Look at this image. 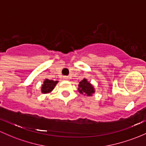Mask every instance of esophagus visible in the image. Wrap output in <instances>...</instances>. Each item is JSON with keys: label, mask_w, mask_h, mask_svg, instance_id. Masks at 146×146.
Listing matches in <instances>:
<instances>
[{"label": "esophagus", "mask_w": 146, "mask_h": 146, "mask_svg": "<svg viewBox=\"0 0 146 146\" xmlns=\"http://www.w3.org/2000/svg\"><path fill=\"white\" fill-rule=\"evenodd\" d=\"M63 79H64V80H69L68 76H64V77H63Z\"/></svg>", "instance_id": "esophagus-1"}]
</instances>
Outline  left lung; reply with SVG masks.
<instances>
[{"label":"left lung","instance_id":"1","mask_svg":"<svg viewBox=\"0 0 146 146\" xmlns=\"http://www.w3.org/2000/svg\"><path fill=\"white\" fill-rule=\"evenodd\" d=\"M78 86H79L78 91L81 94H84L86 96H91L95 93V88L94 86L90 82H88L85 78L79 82Z\"/></svg>","mask_w":146,"mask_h":146}]
</instances>
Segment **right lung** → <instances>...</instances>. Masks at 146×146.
<instances>
[{
    "instance_id": "obj_1",
    "label": "right lung",
    "mask_w": 146,
    "mask_h": 146,
    "mask_svg": "<svg viewBox=\"0 0 146 146\" xmlns=\"http://www.w3.org/2000/svg\"><path fill=\"white\" fill-rule=\"evenodd\" d=\"M58 83V81H53L50 79H46L42 84L41 93L42 94H49L54 89L56 84Z\"/></svg>"
}]
</instances>
